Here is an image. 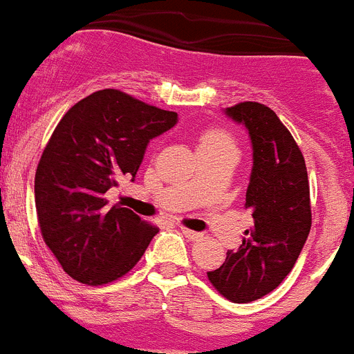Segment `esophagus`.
<instances>
[{
    "mask_svg": "<svg viewBox=\"0 0 354 354\" xmlns=\"http://www.w3.org/2000/svg\"><path fill=\"white\" fill-rule=\"evenodd\" d=\"M180 232H183L184 236H187L189 241H198V239H202V233L200 232H193V230H187L184 228V226H180Z\"/></svg>",
    "mask_w": 354,
    "mask_h": 354,
    "instance_id": "1",
    "label": "esophagus"
}]
</instances>
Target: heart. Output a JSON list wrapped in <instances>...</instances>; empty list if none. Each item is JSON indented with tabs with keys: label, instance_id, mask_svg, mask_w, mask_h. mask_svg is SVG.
<instances>
[{
	"label": "heart",
	"instance_id": "heart-1",
	"mask_svg": "<svg viewBox=\"0 0 354 354\" xmlns=\"http://www.w3.org/2000/svg\"><path fill=\"white\" fill-rule=\"evenodd\" d=\"M223 149H236L235 140L230 133L216 128L200 133L198 151H223Z\"/></svg>",
	"mask_w": 354,
	"mask_h": 354
}]
</instances>
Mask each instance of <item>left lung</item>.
<instances>
[{
	"label": "left lung",
	"mask_w": 354,
	"mask_h": 354,
	"mask_svg": "<svg viewBox=\"0 0 354 354\" xmlns=\"http://www.w3.org/2000/svg\"><path fill=\"white\" fill-rule=\"evenodd\" d=\"M249 133L252 168L245 209L254 228L241 248L226 252L219 268L207 272L223 297L248 304L274 291L297 263L310 232L309 179L304 156L274 110L256 102L225 109Z\"/></svg>",
	"instance_id": "1"
}]
</instances>
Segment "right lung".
Here are the masks:
<instances>
[{
	"instance_id": "obj_1",
	"label": "right lung",
	"mask_w": 354,
	"mask_h": 354,
	"mask_svg": "<svg viewBox=\"0 0 354 354\" xmlns=\"http://www.w3.org/2000/svg\"><path fill=\"white\" fill-rule=\"evenodd\" d=\"M175 112L118 89L71 106L52 133L35 175V205L45 244L63 270L89 286L128 274L160 230L105 193L135 179L152 138L174 128Z\"/></svg>"
}]
</instances>
